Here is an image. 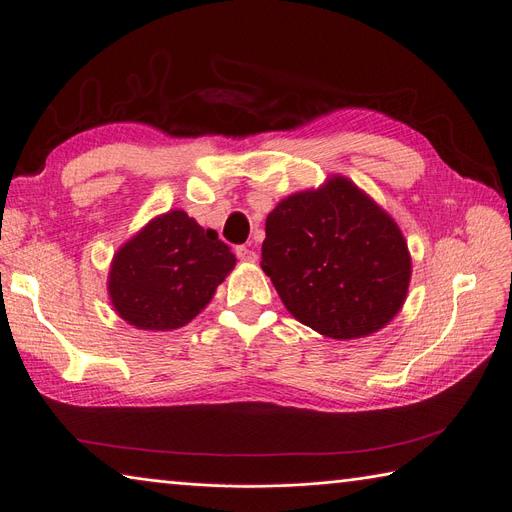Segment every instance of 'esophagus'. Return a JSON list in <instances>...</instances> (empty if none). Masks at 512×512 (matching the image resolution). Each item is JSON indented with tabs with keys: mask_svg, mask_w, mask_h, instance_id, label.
<instances>
[{
	"mask_svg": "<svg viewBox=\"0 0 512 512\" xmlns=\"http://www.w3.org/2000/svg\"><path fill=\"white\" fill-rule=\"evenodd\" d=\"M235 254H237V258L243 260V262H254V260L258 258L256 252L252 250V245H237V247H235Z\"/></svg>",
	"mask_w": 512,
	"mask_h": 512,
	"instance_id": "1",
	"label": "esophagus"
}]
</instances>
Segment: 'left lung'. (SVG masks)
<instances>
[{
    "label": "left lung",
    "mask_w": 512,
    "mask_h": 512,
    "mask_svg": "<svg viewBox=\"0 0 512 512\" xmlns=\"http://www.w3.org/2000/svg\"><path fill=\"white\" fill-rule=\"evenodd\" d=\"M265 271L288 312L333 339L376 333L404 305L410 254L397 224L344 177L282 200L267 218Z\"/></svg>",
    "instance_id": "8db88e82"
}]
</instances>
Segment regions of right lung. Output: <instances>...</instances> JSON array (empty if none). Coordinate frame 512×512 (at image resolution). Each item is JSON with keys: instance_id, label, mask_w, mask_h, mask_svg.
Returning <instances> with one entry per match:
<instances>
[{"instance_id": "1", "label": "right lung", "mask_w": 512, "mask_h": 512, "mask_svg": "<svg viewBox=\"0 0 512 512\" xmlns=\"http://www.w3.org/2000/svg\"><path fill=\"white\" fill-rule=\"evenodd\" d=\"M232 267L235 254L218 232L170 211L117 252L108 292L117 314L136 329L170 331L205 309Z\"/></svg>"}]
</instances>
